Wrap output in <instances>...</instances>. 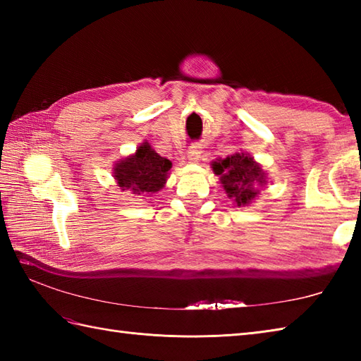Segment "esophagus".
Here are the masks:
<instances>
[{
    "label": "esophagus",
    "mask_w": 361,
    "mask_h": 361,
    "mask_svg": "<svg viewBox=\"0 0 361 361\" xmlns=\"http://www.w3.org/2000/svg\"><path fill=\"white\" fill-rule=\"evenodd\" d=\"M186 157H188L189 161H192V163L198 161V158L202 157V147H200V145H198V144L190 145V147L186 152Z\"/></svg>",
    "instance_id": "obj_1"
}]
</instances>
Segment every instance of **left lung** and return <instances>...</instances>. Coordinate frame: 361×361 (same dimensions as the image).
<instances>
[{
  "label": "left lung",
  "instance_id": "left-lung-1",
  "mask_svg": "<svg viewBox=\"0 0 361 361\" xmlns=\"http://www.w3.org/2000/svg\"><path fill=\"white\" fill-rule=\"evenodd\" d=\"M214 172L220 175V181L228 197H233L237 206L248 204L259 194L257 186L265 185V175L255 159L247 153H234L212 164Z\"/></svg>",
  "mask_w": 361,
  "mask_h": 361
}]
</instances>
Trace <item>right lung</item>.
<instances>
[{"label":"right lung","mask_w":361,"mask_h":361,"mask_svg":"<svg viewBox=\"0 0 361 361\" xmlns=\"http://www.w3.org/2000/svg\"><path fill=\"white\" fill-rule=\"evenodd\" d=\"M171 166V161L144 142L135 155L119 161L114 167V178L122 190L130 189L136 195L147 197L163 189Z\"/></svg>","instance_id":"add662e5"}]
</instances>
